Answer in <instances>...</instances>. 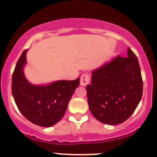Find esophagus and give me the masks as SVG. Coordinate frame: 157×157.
<instances>
[{
	"label": "esophagus",
	"mask_w": 157,
	"mask_h": 157,
	"mask_svg": "<svg viewBox=\"0 0 157 157\" xmlns=\"http://www.w3.org/2000/svg\"><path fill=\"white\" fill-rule=\"evenodd\" d=\"M90 81V75L88 73H84L80 77V85L81 86H87Z\"/></svg>",
	"instance_id": "34e87169"
}]
</instances>
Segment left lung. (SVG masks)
Instances as JSON below:
<instances>
[{
  "instance_id": "left-lung-1",
  "label": "left lung",
  "mask_w": 157,
  "mask_h": 157,
  "mask_svg": "<svg viewBox=\"0 0 157 157\" xmlns=\"http://www.w3.org/2000/svg\"><path fill=\"white\" fill-rule=\"evenodd\" d=\"M87 86L92 115L100 122L116 125L128 120L139 104L143 82L137 56L128 49V57H117L91 73Z\"/></svg>"
}]
</instances>
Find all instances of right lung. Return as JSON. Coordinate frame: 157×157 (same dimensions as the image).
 Segmentation results:
<instances>
[{
	"label": "right lung",
	"mask_w": 157,
	"mask_h": 157,
	"mask_svg": "<svg viewBox=\"0 0 157 157\" xmlns=\"http://www.w3.org/2000/svg\"><path fill=\"white\" fill-rule=\"evenodd\" d=\"M26 52L27 49L22 53L12 75L14 100L28 121L38 126L52 127L64 116L69 101L80 84V78L57 80L47 85L32 84L26 80L23 72Z\"/></svg>",
	"instance_id": "right-lung-1"
}]
</instances>
